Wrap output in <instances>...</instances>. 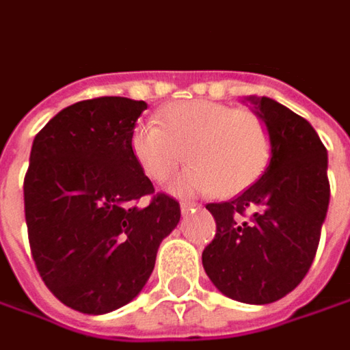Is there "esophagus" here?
I'll return each mask as SVG.
<instances>
[{"label": "esophagus", "instance_id": "obj_1", "mask_svg": "<svg viewBox=\"0 0 350 350\" xmlns=\"http://www.w3.org/2000/svg\"><path fill=\"white\" fill-rule=\"evenodd\" d=\"M194 207H198V204H190V202H183V204H180V211H183V215H187L190 209H194Z\"/></svg>", "mask_w": 350, "mask_h": 350}]
</instances>
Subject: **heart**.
Listing matches in <instances>:
<instances>
[{
    "label": "heart",
    "mask_w": 350,
    "mask_h": 350,
    "mask_svg": "<svg viewBox=\"0 0 350 350\" xmlns=\"http://www.w3.org/2000/svg\"><path fill=\"white\" fill-rule=\"evenodd\" d=\"M131 154L144 175L165 183L185 160L190 165L171 183L177 196L215 192L234 196L267 170L271 135L252 110L215 100H187L163 110L160 125L143 122L131 133Z\"/></svg>",
    "instance_id": "b5f03b06"
}]
</instances>
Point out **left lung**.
<instances>
[{
    "label": "left lung",
    "instance_id": "obj_1",
    "mask_svg": "<svg viewBox=\"0 0 350 350\" xmlns=\"http://www.w3.org/2000/svg\"><path fill=\"white\" fill-rule=\"evenodd\" d=\"M271 135L261 179L230 202L207 204L217 223L204 271L230 299L267 305L299 286L329 204L327 152L305 118L269 97H245Z\"/></svg>",
    "mask_w": 350,
    "mask_h": 350
}]
</instances>
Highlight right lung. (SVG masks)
<instances>
[{
    "mask_svg": "<svg viewBox=\"0 0 350 350\" xmlns=\"http://www.w3.org/2000/svg\"><path fill=\"white\" fill-rule=\"evenodd\" d=\"M144 110V100L125 97L81 100L33 139L24 177L32 257L51 293L85 314L133 301L179 225V202L154 194L131 154Z\"/></svg>",
    "mask_w": 350,
    "mask_h": 350,
    "instance_id": "obj_1",
    "label": "right lung"
}]
</instances>
